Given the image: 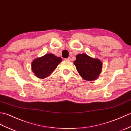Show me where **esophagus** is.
<instances>
[{
	"instance_id": "esophagus-1",
	"label": "esophagus",
	"mask_w": 131,
	"mask_h": 131,
	"mask_svg": "<svg viewBox=\"0 0 131 131\" xmlns=\"http://www.w3.org/2000/svg\"><path fill=\"white\" fill-rule=\"evenodd\" d=\"M66 60H67V61H70L71 60V58L70 57H69L68 58H67V59H65Z\"/></svg>"
}]
</instances>
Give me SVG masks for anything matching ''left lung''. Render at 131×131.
<instances>
[{"label":"left lung","instance_id":"8db88e82","mask_svg":"<svg viewBox=\"0 0 131 131\" xmlns=\"http://www.w3.org/2000/svg\"><path fill=\"white\" fill-rule=\"evenodd\" d=\"M74 64L81 76L89 81L96 79L102 69V63L100 60L94 59L85 54L76 56Z\"/></svg>","mask_w":131,"mask_h":131}]
</instances>
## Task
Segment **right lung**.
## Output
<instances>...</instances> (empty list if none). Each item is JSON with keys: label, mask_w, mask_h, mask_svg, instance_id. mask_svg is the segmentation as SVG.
Wrapping results in <instances>:
<instances>
[{"label": "right lung", "mask_w": 131, "mask_h": 131, "mask_svg": "<svg viewBox=\"0 0 131 131\" xmlns=\"http://www.w3.org/2000/svg\"><path fill=\"white\" fill-rule=\"evenodd\" d=\"M62 58L48 54L35 59L32 63V71L38 78H44L50 75L62 61Z\"/></svg>", "instance_id": "add662e5"}]
</instances>
